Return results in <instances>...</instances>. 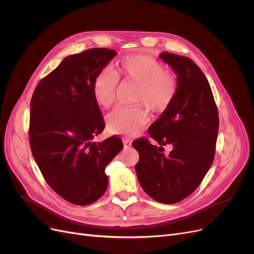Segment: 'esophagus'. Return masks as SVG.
<instances>
[{"mask_svg": "<svg viewBox=\"0 0 254 254\" xmlns=\"http://www.w3.org/2000/svg\"><path fill=\"white\" fill-rule=\"evenodd\" d=\"M123 143H124V147H125L126 149L131 147V144H132V143H131V141L128 140V139H124V140H123Z\"/></svg>", "mask_w": 254, "mask_h": 254, "instance_id": "obj_1", "label": "esophagus"}]
</instances>
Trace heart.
<instances>
[{
  "label": "heart",
  "instance_id": "obj_1",
  "mask_svg": "<svg viewBox=\"0 0 254 254\" xmlns=\"http://www.w3.org/2000/svg\"><path fill=\"white\" fill-rule=\"evenodd\" d=\"M119 78L139 87L135 105H144L153 113H163L172 106L178 92V80L155 58L132 55L123 59L113 72H99L92 84L96 103L110 108L115 102ZM149 118L142 107L119 108L107 118V130L111 134L136 135L147 125Z\"/></svg>",
  "mask_w": 254,
  "mask_h": 254
}]
</instances>
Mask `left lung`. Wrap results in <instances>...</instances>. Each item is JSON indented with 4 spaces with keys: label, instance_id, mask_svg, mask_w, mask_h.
<instances>
[{
    "label": "left lung",
    "instance_id": "obj_1",
    "mask_svg": "<svg viewBox=\"0 0 254 254\" xmlns=\"http://www.w3.org/2000/svg\"><path fill=\"white\" fill-rule=\"evenodd\" d=\"M160 58L177 74L178 92L172 106L148 128L146 137L132 143L139 152L137 179L155 200L173 204L183 200L199 187L210 170L218 134V110L210 83L193 60L163 52ZM171 143L173 150L163 153Z\"/></svg>",
    "mask_w": 254,
    "mask_h": 254
}]
</instances>
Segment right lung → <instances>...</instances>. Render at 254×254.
<instances>
[{
    "instance_id": "add662e5",
    "label": "right lung",
    "mask_w": 254,
    "mask_h": 254,
    "mask_svg": "<svg viewBox=\"0 0 254 254\" xmlns=\"http://www.w3.org/2000/svg\"><path fill=\"white\" fill-rule=\"evenodd\" d=\"M117 52L90 49L65 57L40 80L30 102L28 137L45 181L66 201L88 205L108 187L105 168L123 149L118 136L92 142L105 122L92 92Z\"/></svg>"
}]
</instances>
